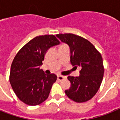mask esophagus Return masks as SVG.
<instances>
[{
  "mask_svg": "<svg viewBox=\"0 0 120 120\" xmlns=\"http://www.w3.org/2000/svg\"><path fill=\"white\" fill-rule=\"evenodd\" d=\"M57 79H58V80L62 81V80L65 79L66 77H65V76H62V75H58V76H57Z\"/></svg>",
  "mask_w": 120,
  "mask_h": 120,
  "instance_id": "34e87169",
  "label": "esophagus"
}]
</instances>
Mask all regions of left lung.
<instances>
[{
    "mask_svg": "<svg viewBox=\"0 0 120 120\" xmlns=\"http://www.w3.org/2000/svg\"><path fill=\"white\" fill-rule=\"evenodd\" d=\"M60 41L68 45L70 62L74 68H80L79 77L68 76L71 86L65 91L75 102L87 101L97 93L104 74L102 56L88 40L73 34H57Z\"/></svg>",
    "mask_w": 120,
    "mask_h": 120,
    "instance_id": "left-lung-1",
    "label": "left lung"
}]
</instances>
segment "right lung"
Instances as JSON below:
<instances>
[{
	"mask_svg": "<svg viewBox=\"0 0 120 120\" xmlns=\"http://www.w3.org/2000/svg\"><path fill=\"white\" fill-rule=\"evenodd\" d=\"M60 43L53 35L35 37L22 48L11 65L10 83L17 97L25 104L37 105L49 97L56 75H47L40 67L50 47Z\"/></svg>",
	"mask_w": 120,
	"mask_h": 120,
	"instance_id": "add662e5",
	"label": "right lung"
}]
</instances>
